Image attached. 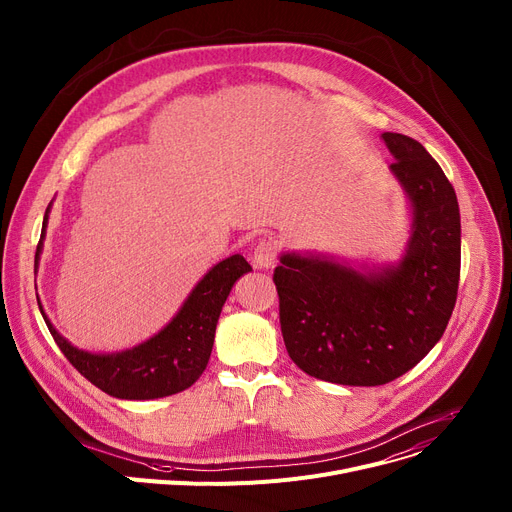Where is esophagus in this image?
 Returning a JSON list of instances; mask_svg holds the SVG:
<instances>
[{
  "mask_svg": "<svg viewBox=\"0 0 512 512\" xmlns=\"http://www.w3.org/2000/svg\"><path fill=\"white\" fill-rule=\"evenodd\" d=\"M278 245L271 241H259L253 249V263L255 267H274L278 261Z\"/></svg>",
  "mask_w": 512,
  "mask_h": 512,
  "instance_id": "34e87169",
  "label": "esophagus"
}]
</instances>
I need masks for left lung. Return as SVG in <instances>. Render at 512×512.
I'll list each match as a JSON object with an SVG mask.
<instances>
[{
	"instance_id": "1",
	"label": "left lung",
	"mask_w": 512,
	"mask_h": 512,
	"mask_svg": "<svg viewBox=\"0 0 512 512\" xmlns=\"http://www.w3.org/2000/svg\"><path fill=\"white\" fill-rule=\"evenodd\" d=\"M383 140L414 208L412 241L401 263L364 276L335 261L282 255L274 269L286 350L300 370L327 383L395 381L434 348L457 302L455 189L420 142L391 131Z\"/></svg>"
}]
</instances>
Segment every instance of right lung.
<instances>
[{
  "label": "right lung",
  "instance_id": "right-lung-1",
  "mask_svg": "<svg viewBox=\"0 0 512 512\" xmlns=\"http://www.w3.org/2000/svg\"><path fill=\"white\" fill-rule=\"evenodd\" d=\"M45 224L47 214L43 234ZM39 253L41 241L34 263L39 261ZM247 271L253 267L243 255L220 261L193 288L173 321L142 346L121 354L82 352L67 344L45 315L43 319L63 356L94 387L119 399H158L185 391L206 370L222 306L234 282Z\"/></svg>",
  "mask_w": 512,
  "mask_h": 512
}]
</instances>
